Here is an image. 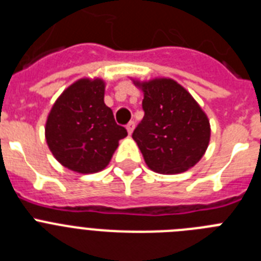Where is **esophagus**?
Here are the masks:
<instances>
[{
  "label": "esophagus",
  "instance_id": "34e87169",
  "mask_svg": "<svg viewBox=\"0 0 261 261\" xmlns=\"http://www.w3.org/2000/svg\"><path fill=\"white\" fill-rule=\"evenodd\" d=\"M135 121H130V123H128V125H126V130H128L129 135H132L133 130H135Z\"/></svg>",
  "mask_w": 261,
  "mask_h": 261
}]
</instances>
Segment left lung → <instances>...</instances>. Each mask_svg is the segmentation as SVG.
Returning a JSON list of instances; mask_svg holds the SVG:
<instances>
[{"label":"left lung","instance_id":"1","mask_svg":"<svg viewBox=\"0 0 261 261\" xmlns=\"http://www.w3.org/2000/svg\"><path fill=\"white\" fill-rule=\"evenodd\" d=\"M132 81L144 93L145 111L132 137L147 167L167 175L192 168L211 141V123L204 110L171 78Z\"/></svg>","mask_w":261,"mask_h":261}]
</instances>
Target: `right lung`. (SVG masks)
Returning <instances> with one entry per match:
<instances>
[{"label":"right lung","mask_w":261,"mask_h":261,"mask_svg":"<svg viewBox=\"0 0 261 261\" xmlns=\"http://www.w3.org/2000/svg\"><path fill=\"white\" fill-rule=\"evenodd\" d=\"M102 78H81L53 103L45 121V140L53 156L78 174H95L110 163L126 129L115 123L105 103Z\"/></svg>","instance_id":"1"}]
</instances>
